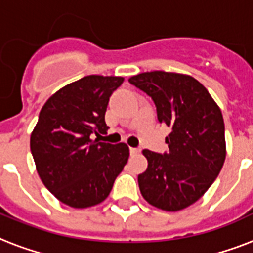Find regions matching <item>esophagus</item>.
Listing matches in <instances>:
<instances>
[{
    "label": "esophagus",
    "instance_id": "esophagus-1",
    "mask_svg": "<svg viewBox=\"0 0 253 253\" xmlns=\"http://www.w3.org/2000/svg\"><path fill=\"white\" fill-rule=\"evenodd\" d=\"M130 152H131V155H136L140 152V150H139V148H132V147H131Z\"/></svg>",
    "mask_w": 253,
    "mask_h": 253
}]
</instances>
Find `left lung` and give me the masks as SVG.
Instances as JSON below:
<instances>
[{
  "label": "left lung",
  "mask_w": 253,
  "mask_h": 253,
  "mask_svg": "<svg viewBox=\"0 0 253 253\" xmlns=\"http://www.w3.org/2000/svg\"><path fill=\"white\" fill-rule=\"evenodd\" d=\"M128 83L154 99L158 119L170 128L169 151L143 150L147 170L138 176L143 198L166 211H178L204 196L226 159L222 111L208 89L182 73H139Z\"/></svg>",
  "instance_id": "obj_1"
}]
</instances>
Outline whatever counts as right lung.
<instances>
[{"label": "right lung", "mask_w": 253, "mask_h": 253, "mask_svg": "<svg viewBox=\"0 0 253 253\" xmlns=\"http://www.w3.org/2000/svg\"><path fill=\"white\" fill-rule=\"evenodd\" d=\"M123 77L90 75L65 85L43 105L30 138L38 174L57 200L75 209L101 204L126 166L125 143L91 139L105 134L109 98Z\"/></svg>", "instance_id": "add662e5"}]
</instances>
